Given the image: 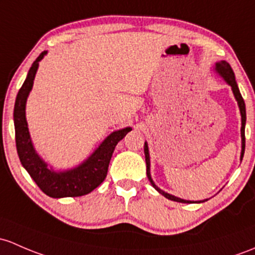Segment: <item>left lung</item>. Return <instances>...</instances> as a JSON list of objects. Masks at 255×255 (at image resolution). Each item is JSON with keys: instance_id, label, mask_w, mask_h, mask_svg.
<instances>
[{"instance_id": "1", "label": "left lung", "mask_w": 255, "mask_h": 255, "mask_svg": "<svg viewBox=\"0 0 255 255\" xmlns=\"http://www.w3.org/2000/svg\"><path fill=\"white\" fill-rule=\"evenodd\" d=\"M214 69H215L216 73L219 74L220 77H221L222 79L225 80V82L227 83V84L231 87L232 89V93H234L235 95V99L236 101H237L238 104V107H240V112H241V122H242V127H241V138H242V150H241V161H242L243 159V155H245V148H246V138H245V128H246V104H245V100H243L242 95H241L240 93V89H238V85L237 83H236V79H235V73L234 71H232L231 66H230L229 63L226 62V61H219V62L215 63V67H214ZM144 154H145V162H146V176H148L150 183H151V186L154 187L155 189H156L157 192L160 193V194H162L163 197L167 198V199L170 200H173V202H178V203H187V204H189V203H204L206 202L208 199H204V200H199V202H194V200H184V199H181V198L178 197H175V195L172 194H168V193L163 192L162 189H160L159 187L155 184V182L152 181L151 178V173H150V155H149V148H148V143H144Z\"/></svg>"}]
</instances>
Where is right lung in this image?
I'll list each match as a JSON object with an SVG mask.
<instances>
[{
	"label": "right lung",
	"mask_w": 255,
	"mask_h": 255,
	"mask_svg": "<svg viewBox=\"0 0 255 255\" xmlns=\"http://www.w3.org/2000/svg\"><path fill=\"white\" fill-rule=\"evenodd\" d=\"M46 53L47 51L40 53L39 57L31 64L28 76L15 99L13 120L18 156L23 167L28 171L37 187L46 195L51 198L80 197L89 194L103 183L106 178L110 160L117 143L125 138V135L130 132L132 128L126 127L112 132L94 150L90 156H88L76 167L64 171H55L52 167H49V163L41 159L34 148L25 117L26 100L33 89L39 62Z\"/></svg>",
	"instance_id": "obj_1"
}]
</instances>
